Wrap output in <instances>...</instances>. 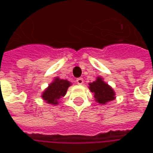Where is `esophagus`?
<instances>
[{
  "mask_svg": "<svg viewBox=\"0 0 153 153\" xmlns=\"http://www.w3.org/2000/svg\"><path fill=\"white\" fill-rule=\"evenodd\" d=\"M76 82L78 84H83V78H78L76 79Z\"/></svg>",
  "mask_w": 153,
  "mask_h": 153,
  "instance_id": "34e87169",
  "label": "esophagus"
}]
</instances>
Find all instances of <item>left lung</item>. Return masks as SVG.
Wrapping results in <instances>:
<instances>
[{"mask_svg":"<svg viewBox=\"0 0 153 153\" xmlns=\"http://www.w3.org/2000/svg\"><path fill=\"white\" fill-rule=\"evenodd\" d=\"M89 89L94 94L95 101L100 104H106L115 98L112 88L105 83L101 77H97L96 81L89 83Z\"/></svg>","mask_w":153,"mask_h":153,"instance_id":"1","label":"left lung"}]
</instances>
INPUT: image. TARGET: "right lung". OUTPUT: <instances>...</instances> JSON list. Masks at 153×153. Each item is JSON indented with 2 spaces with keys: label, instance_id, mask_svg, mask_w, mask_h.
Listing matches in <instances>:
<instances>
[{
  "label": "right lung",
  "instance_id": "obj_1",
  "mask_svg": "<svg viewBox=\"0 0 153 153\" xmlns=\"http://www.w3.org/2000/svg\"><path fill=\"white\" fill-rule=\"evenodd\" d=\"M71 83L68 80L60 79L59 78L54 79L53 82L47 88L42 95V99L47 103L51 105H57L58 101L66 94L68 88Z\"/></svg>",
  "mask_w": 153,
  "mask_h": 153
}]
</instances>
